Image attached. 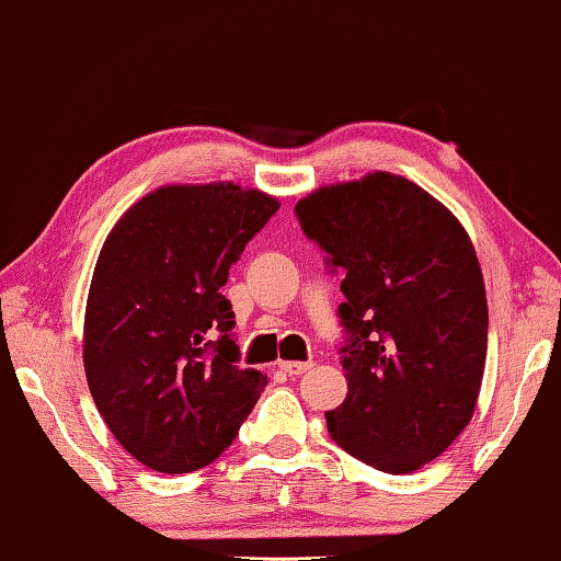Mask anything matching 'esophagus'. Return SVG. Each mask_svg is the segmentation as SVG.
<instances>
[{
  "mask_svg": "<svg viewBox=\"0 0 561 561\" xmlns=\"http://www.w3.org/2000/svg\"><path fill=\"white\" fill-rule=\"evenodd\" d=\"M312 360H307V363H279V367L287 375H302V373H307V370H312Z\"/></svg>",
  "mask_w": 561,
  "mask_h": 561,
  "instance_id": "obj_1",
  "label": "esophagus"
}]
</instances>
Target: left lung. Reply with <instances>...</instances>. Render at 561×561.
Wrapping results in <instances>:
<instances>
[{"label": "left lung", "mask_w": 561, "mask_h": 561, "mask_svg": "<svg viewBox=\"0 0 561 561\" xmlns=\"http://www.w3.org/2000/svg\"><path fill=\"white\" fill-rule=\"evenodd\" d=\"M295 214L345 295L347 398L324 413L330 436L367 466L411 473L458 438L481 390L489 307L471 239L386 171L314 191Z\"/></svg>", "instance_id": "obj_1"}]
</instances>
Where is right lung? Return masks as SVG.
<instances>
[{
	"mask_svg": "<svg viewBox=\"0 0 561 561\" xmlns=\"http://www.w3.org/2000/svg\"><path fill=\"white\" fill-rule=\"evenodd\" d=\"M277 208V198L233 183L163 186L105 239L82 360L107 428L153 471L216 461L262 396L264 375L239 365L221 287Z\"/></svg>",
	"mask_w": 561,
	"mask_h": 561,
	"instance_id": "add662e5",
	"label": "right lung"
}]
</instances>
